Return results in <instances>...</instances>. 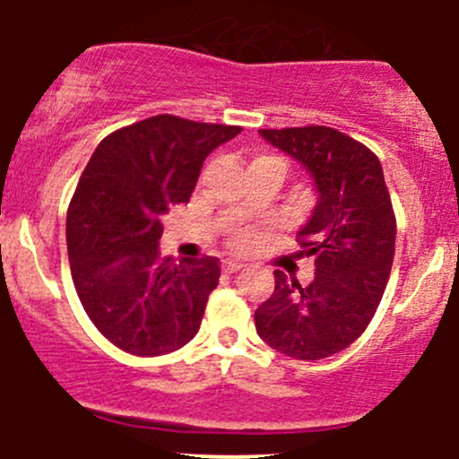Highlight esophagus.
I'll use <instances>...</instances> for the list:
<instances>
[{
    "instance_id": "1",
    "label": "esophagus",
    "mask_w": 459,
    "mask_h": 459,
    "mask_svg": "<svg viewBox=\"0 0 459 459\" xmlns=\"http://www.w3.org/2000/svg\"><path fill=\"white\" fill-rule=\"evenodd\" d=\"M244 268V264H238V262H224L221 264V271L224 273H238V271H242Z\"/></svg>"
}]
</instances>
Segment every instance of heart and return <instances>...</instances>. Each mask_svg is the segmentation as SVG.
<instances>
[{
	"instance_id": "b5f03b06",
	"label": "heart",
	"mask_w": 459,
	"mask_h": 459,
	"mask_svg": "<svg viewBox=\"0 0 459 459\" xmlns=\"http://www.w3.org/2000/svg\"><path fill=\"white\" fill-rule=\"evenodd\" d=\"M257 160H264V157H257ZM277 160H280V157H277ZM257 242L259 235L255 229H242L230 238V248L238 253H251L253 248L257 247Z\"/></svg>"
}]
</instances>
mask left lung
I'll return each instance as SVG.
<instances>
[{"instance_id":"obj_1","label":"left lung","mask_w":459,"mask_h":459,"mask_svg":"<svg viewBox=\"0 0 459 459\" xmlns=\"http://www.w3.org/2000/svg\"><path fill=\"white\" fill-rule=\"evenodd\" d=\"M317 186V206L299 229V255L316 280L299 286L275 271V290L255 311L257 335L295 359H324L353 344L379 307L393 255L395 212L377 155L328 126L262 128Z\"/></svg>"}]
</instances>
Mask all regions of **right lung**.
Returning <instances> with one entry per match:
<instances>
[{
    "label": "right lung",
    "mask_w": 459,
    "mask_h": 459,
    "mask_svg": "<svg viewBox=\"0 0 459 459\" xmlns=\"http://www.w3.org/2000/svg\"><path fill=\"white\" fill-rule=\"evenodd\" d=\"M239 131L155 115L92 152L68 206V262L86 316L117 349L155 358L200 331L220 259H160L161 217L191 200L208 152Z\"/></svg>",
    "instance_id": "obj_1"
}]
</instances>
